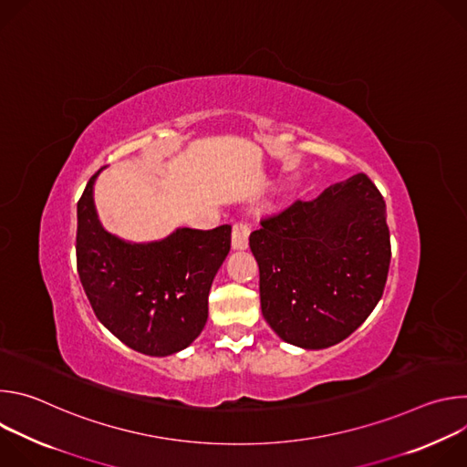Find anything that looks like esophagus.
<instances>
[{
	"instance_id": "1",
	"label": "esophagus",
	"mask_w": 467,
	"mask_h": 467,
	"mask_svg": "<svg viewBox=\"0 0 467 467\" xmlns=\"http://www.w3.org/2000/svg\"><path fill=\"white\" fill-rule=\"evenodd\" d=\"M231 242H233V249H236V251L247 249V245H249V225L244 223V222L234 223Z\"/></svg>"
}]
</instances>
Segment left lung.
<instances>
[{
	"mask_svg": "<svg viewBox=\"0 0 467 467\" xmlns=\"http://www.w3.org/2000/svg\"><path fill=\"white\" fill-rule=\"evenodd\" d=\"M262 316L286 344L346 340L382 297L389 268L386 203L364 173L260 222L249 236Z\"/></svg>",
	"mask_w": 467,
	"mask_h": 467,
	"instance_id": "8db88e82",
	"label": "left lung"
}]
</instances>
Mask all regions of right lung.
<instances>
[{
  "mask_svg": "<svg viewBox=\"0 0 467 467\" xmlns=\"http://www.w3.org/2000/svg\"><path fill=\"white\" fill-rule=\"evenodd\" d=\"M88 181L78 203V272L98 319L127 348L150 357L186 349L209 317V292L231 249V225L177 227L155 242L109 233Z\"/></svg>",
  "mask_w": 467,
  "mask_h": 467,
  "instance_id": "1",
  "label": "right lung"
}]
</instances>
